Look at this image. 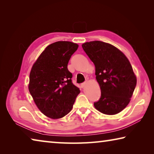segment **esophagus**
Listing matches in <instances>:
<instances>
[{"label": "esophagus", "mask_w": 154, "mask_h": 154, "mask_svg": "<svg viewBox=\"0 0 154 154\" xmlns=\"http://www.w3.org/2000/svg\"><path fill=\"white\" fill-rule=\"evenodd\" d=\"M87 84V82H84V83H82V84H81V86H82V88H85V85H86Z\"/></svg>", "instance_id": "1"}]
</instances>
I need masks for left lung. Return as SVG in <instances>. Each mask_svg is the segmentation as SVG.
Returning <instances> with one entry per match:
<instances>
[{
  "mask_svg": "<svg viewBox=\"0 0 154 154\" xmlns=\"http://www.w3.org/2000/svg\"><path fill=\"white\" fill-rule=\"evenodd\" d=\"M82 48L95 66L101 96L94 106L102 113L116 115L128 105L137 85V77L128 59L111 44L94 41Z\"/></svg>",
  "mask_w": 154,
  "mask_h": 154,
  "instance_id": "8db88e82",
  "label": "left lung"
}]
</instances>
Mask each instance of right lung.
Returning <instances> with one entry per match:
<instances>
[{
	"label": "right lung",
	"mask_w": 154,
	"mask_h": 154,
	"mask_svg": "<svg viewBox=\"0 0 154 154\" xmlns=\"http://www.w3.org/2000/svg\"><path fill=\"white\" fill-rule=\"evenodd\" d=\"M79 45L70 41L49 45L33 64L28 90L36 106L45 116L60 119L72 110L80 90L72 84L67 69Z\"/></svg>",
	"instance_id": "add662e5"
}]
</instances>
